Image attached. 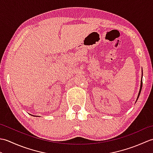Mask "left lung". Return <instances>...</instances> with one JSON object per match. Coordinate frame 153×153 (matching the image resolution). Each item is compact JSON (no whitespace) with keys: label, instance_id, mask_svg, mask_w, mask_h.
<instances>
[{"label":"left lung","instance_id":"obj_1","mask_svg":"<svg viewBox=\"0 0 153 153\" xmlns=\"http://www.w3.org/2000/svg\"><path fill=\"white\" fill-rule=\"evenodd\" d=\"M142 76H143V72H142ZM142 86H143V82H142V78H141V86H140V89H139V92L138 93V96H137V100H136V102H137V100H138V98L139 95H140V93H141V89H142Z\"/></svg>","mask_w":153,"mask_h":153}]
</instances>
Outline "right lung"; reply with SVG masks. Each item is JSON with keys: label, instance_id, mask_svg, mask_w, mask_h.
<instances>
[{"label": "right lung", "instance_id": "1", "mask_svg": "<svg viewBox=\"0 0 153 153\" xmlns=\"http://www.w3.org/2000/svg\"><path fill=\"white\" fill-rule=\"evenodd\" d=\"M31 116H35V117H37H37H39L38 116H33V115H31Z\"/></svg>", "mask_w": 153, "mask_h": 153}]
</instances>
